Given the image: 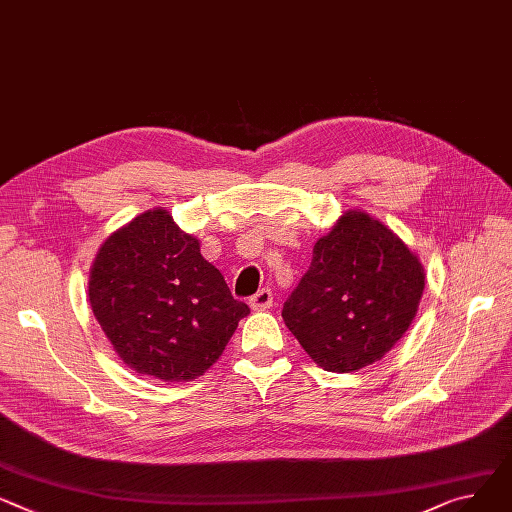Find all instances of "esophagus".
<instances>
[{
  "label": "esophagus",
  "mask_w": 512,
  "mask_h": 512,
  "mask_svg": "<svg viewBox=\"0 0 512 512\" xmlns=\"http://www.w3.org/2000/svg\"><path fill=\"white\" fill-rule=\"evenodd\" d=\"M249 304H251L253 311H265V309H269L271 304H274V292L267 290V288H261L255 296H251Z\"/></svg>",
  "instance_id": "1"
}]
</instances>
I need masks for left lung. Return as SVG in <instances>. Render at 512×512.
I'll return each instance as SVG.
<instances>
[{"label":"left lung","mask_w":512,"mask_h":512,"mask_svg":"<svg viewBox=\"0 0 512 512\" xmlns=\"http://www.w3.org/2000/svg\"><path fill=\"white\" fill-rule=\"evenodd\" d=\"M422 292L420 259L383 222L350 210L315 243L282 317L321 368L354 372L399 342Z\"/></svg>","instance_id":"left-lung-1"}]
</instances>
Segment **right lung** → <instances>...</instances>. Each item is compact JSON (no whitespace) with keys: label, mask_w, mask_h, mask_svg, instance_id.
<instances>
[{"label":"right lung","mask_w":512,"mask_h":512,"mask_svg":"<svg viewBox=\"0 0 512 512\" xmlns=\"http://www.w3.org/2000/svg\"><path fill=\"white\" fill-rule=\"evenodd\" d=\"M88 298L121 360L168 383L201 377L249 315V306L201 257L197 238L160 208L133 218L102 243Z\"/></svg>","instance_id":"right-lung-1"}]
</instances>
